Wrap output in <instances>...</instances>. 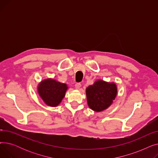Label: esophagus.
I'll return each mask as SVG.
<instances>
[{
	"instance_id": "obj_1",
	"label": "esophagus",
	"mask_w": 158,
	"mask_h": 158,
	"mask_svg": "<svg viewBox=\"0 0 158 158\" xmlns=\"http://www.w3.org/2000/svg\"><path fill=\"white\" fill-rule=\"evenodd\" d=\"M81 86V84L80 83V82H77V83L76 84V85H75V87H76V88L77 89H79Z\"/></svg>"
}]
</instances>
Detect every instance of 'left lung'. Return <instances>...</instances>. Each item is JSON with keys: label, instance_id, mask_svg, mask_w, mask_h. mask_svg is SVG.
<instances>
[{"label": "left lung", "instance_id": "left-lung-1", "mask_svg": "<svg viewBox=\"0 0 158 158\" xmlns=\"http://www.w3.org/2000/svg\"><path fill=\"white\" fill-rule=\"evenodd\" d=\"M87 102L89 107L95 111L107 109L114 100L117 88L114 83L97 81L86 88Z\"/></svg>", "mask_w": 158, "mask_h": 158}]
</instances>
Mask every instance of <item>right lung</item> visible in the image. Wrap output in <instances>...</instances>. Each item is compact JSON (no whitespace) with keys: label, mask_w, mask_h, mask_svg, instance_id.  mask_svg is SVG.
Here are the masks:
<instances>
[{"label":"right lung","mask_w":158,"mask_h":158,"mask_svg":"<svg viewBox=\"0 0 158 158\" xmlns=\"http://www.w3.org/2000/svg\"><path fill=\"white\" fill-rule=\"evenodd\" d=\"M67 86L65 84L48 79L41 82L38 90L40 96L48 106L55 107L64 97Z\"/></svg>","instance_id":"add662e5"}]
</instances>
